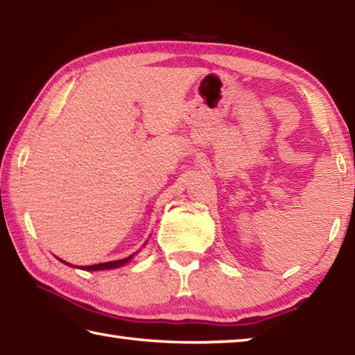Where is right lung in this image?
<instances>
[{
	"instance_id": "1",
	"label": "right lung",
	"mask_w": 355,
	"mask_h": 355,
	"mask_svg": "<svg viewBox=\"0 0 355 355\" xmlns=\"http://www.w3.org/2000/svg\"><path fill=\"white\" fill-rule=\"evenodd\" d=\"M135 255V254H133ZM133 255H130L127 258H123V260H117V261H107V263H98V264H92V266H83L81 269L84 271H100V269H112V268H119V266H123L125 263H128ZM62 261V260H61ZM65 263V261H62ZM69 264V263H67Z\"/></svg>"
}]
</instances>
